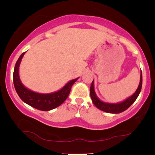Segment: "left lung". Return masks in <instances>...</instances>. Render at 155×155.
Listing matches in <instances>:
<instances>
[{"instance_id":"left-lung-1","label":"left lung","mask_w":155,"mask_h":155,"mask_svg":"<svg viewBox=\"0 0 155 155\" xmlns=\"http://www.w3.org/2000/svg\"><path fill=\"white\" fill-rule=\"evenodd\" d=\"M142 84H143V75H142V71L140 73V83L138 87L135 91L134 94L131 95L124 101H120L118 103H107L101 101V99L98 98L97 96L96 92H95L94 87V80L92 82V84L90 86V97L92 99V101L95 107L98 108L101 111L107 112L109 114H119L121 112L126 111L127 109H128L138 97V95L142 89Z\"/></svg>"}]
</instances>
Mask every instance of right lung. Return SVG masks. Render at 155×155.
Returning a JSON list of instances; mask_svg holds the SVG:
<instances>
[{
    "label": "right lung",
    "instance_id": "obj_1",
    "mask_svg": "<svg viewBox=\"0 0 155 155\" xmlns=\"http://www.w3.org/2000/svg\"><path fill=\"white\" fill-rule=\"evenodd\" d=\"M25 53L26 52L22 53L18 58L13 72V83L18 96L25 103L41 111H50L59 107L68 98L71 87L79 78L69 81L63 87L56 92L48 94H41L33 92L22 83L19 75V67Z\"/></svg>",
    "mask_w": 155,
    "mask_h": 155
}]
</instances>
